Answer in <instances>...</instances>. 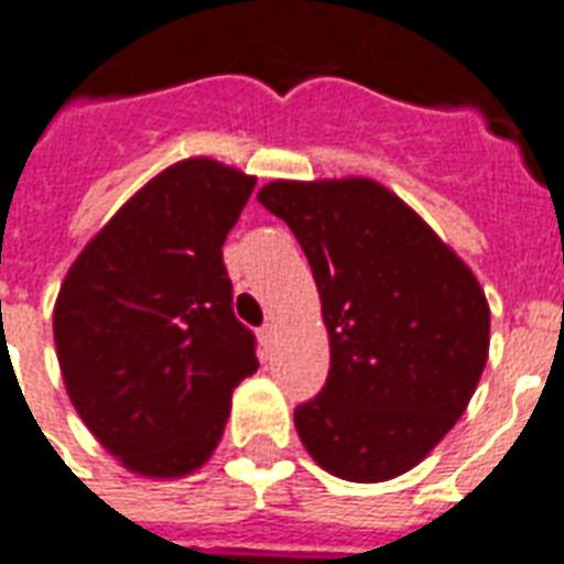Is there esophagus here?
<instances>
[{
	"label": "esophagus",
	"instance_id": "obj_1",
	"mask_svg": "<svg viewBox=\"0 0 564 564\" xmlns=\"http://www.w3.org/2000/svg\"><path fill=\"white\" fill-rule=\"evenodd\" d=\"M274 334H278V328H274V322H265L263 328H260V339H263L265 346H272Z\"/></svg>",
	"mask_w": 564,
	"mask_h": 564
}]
</instances>
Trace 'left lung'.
<instances>
[{"mask_svg": "<svg viewBox=\"0 0 564 564\" xmlns=\"http://www.w3.org/2000/svg\"><path fill=\"white\" fill-rule=\"evenodd\" d=\"M257 200L307 253L328 328V381L295 408L301 444L346 482L397 479L470 405L491 346L485 290L376 180H272Z\"/></svg>", "mask_w": 564, "mask_h": 564, "instance_id": "1", "label": "left lung"}]
</instances>
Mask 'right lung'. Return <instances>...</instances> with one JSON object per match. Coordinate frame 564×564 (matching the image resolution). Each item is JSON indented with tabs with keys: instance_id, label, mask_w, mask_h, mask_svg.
Wrapping results in <instances>:
<instances>
[{
	"instance_id": "1",
	"label": "right lung",
	"mask_w": 564,
	"mask_h": 564,
	"mask_svg": "<svg viewBox=\"0 0 564 564\" xmlns=\"http://www.w3.org/2000/svg\"><path fill=\"white\" fill-rule=\"evenodd\" d=\"M257 177L195 156L159 171L82 248L53 337L76 414L129 473L183 479L213 458L257 372L225 245Z\"/></svg>"
}]
</instances>
